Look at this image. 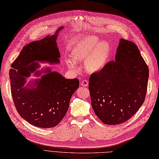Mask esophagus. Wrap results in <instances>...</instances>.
<instances>
[{
  "label": "esophagus",
  "mask_w": 159,
  "mask_h": 159,
  "mask_svg": "<svg viewBox=\"0 0 159 159\" xmlns=\"http://www.w3.org/2000/svg\"><path fill=\"white\" fill-rule=\"evenodd\" d=\"M80 84H81V86H89V81H88L87 80H83L81 81V83H80Z\"/></svg>",
  "instance_id": "esophagus-1"
}]
</instances>
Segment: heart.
Returning <instances> with one entry per match:
<instances>
[{"label": "heart", "mask_w": 159, "mask_h": 159, "mask_svg": "<svg viewBox=\"0 0 159 159\" xmlns=\"http://www.w3.org/2000/svg\"><path fill=\"white\" fill-rule=\"evenodd\" d=\"M110 46L107 43H99L97 37H90L82 41L73 52V59L67 60V66L74 70H77L76 62L85 61L86 69L94 73L101 70L107 63L109 56Z\"/></svg>", "instance_id": "b5f03b06"}]
</instances>
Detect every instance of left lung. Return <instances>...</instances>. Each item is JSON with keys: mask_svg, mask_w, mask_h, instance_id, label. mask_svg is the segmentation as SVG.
<instances>
[{"mask_svg": "<svg viewBox=\"0 0 159 159\" xmlns=\"http://www.w3.org/2000/svg\"><path fill=\"white\" fill-rule=\"evenodd\" d=\"M149 68L138 46L123 39L116 49L115 60L91 75L89 90L92 107L104 124L127 121L144 102Z\"/></svg>", "mask_w": 159, "mask_h": 159, "instance_id": "obj_1", "label": "left lung"}]
</instances>
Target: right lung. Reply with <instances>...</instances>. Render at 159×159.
<instances>
[{"label":"right lung","instance_id":"1","mask_svg":"<svg viewBox=\"0 0 159 159\" xmlns=\"http://www.w3.org/2000/svg\"><path fill=\"white\" fill-rule=\"evenodd\" d=\"M63 28L25 46L10 70L11 93L17 112L29 124L39 128H53L61 122L69 109L70 98L79 86L78 79H66L50 68L37 70L35 76H40L42 72L46 74L24 86L26 78L39 67L36 61L60 62L56 39Z\"/></svg>","mask_w":159,"mask_h":159}]
</instances>
